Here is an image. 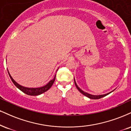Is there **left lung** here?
<instances>
[{"mask_svg":"<svg viewBox=\"0 0 131 131\" xmlns=\"http://www.w3.org/2000/svg\"><path fill=\"white\" fill-rule=\"evenodd\" d=\"M74 83H75V86H76V88H77V89H78V90L80 92H81L82 94H83V95H84V96H85L88 97H89V98H90V99H92V100H97V99H100V98H101V97H104V96H105L108 95V94L111 93L112 92H113V91L115 90H113V91H111V92L108 93L104 94H100V95H93V94H91L85 92V91H83L82 90H81V89H80L78 85H77L76 82H75V79H74Z\"/></svg>","mask_w":131,"mask_h":131,"instance_id":"1","label":"left lung"}]
</instances>
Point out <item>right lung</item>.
I'll return each instance as SVG.
<instances>
[{"label":"right lung","mask_w":131,"mask_h":131,"mask_svg":"<svg viewBox=\"0 0 131 131\" xmlns=\"http://www.w3.org/2000/svg\"><path fill=\"white\" fill-rule=\"evenodd\" d=\"M8 72L9 75H10L11 80L12 81L13 83L15 85V86H16L18 89H19L20 91H23V93L28 94V95H30V96L40 95V94L43 93H45L46 91H48V90L52 86V85H53V83L55 81V79H56V74L53 79L50 80V81L49 82L47 83L46 85H45V86H41V87H38V88H28V87H26V86L20 85L18 83H17L16 82L15 80L13 79V78H12V75H10L8 70Z\"/></svg>","instance_id":"add662e5"}]
</instances>
